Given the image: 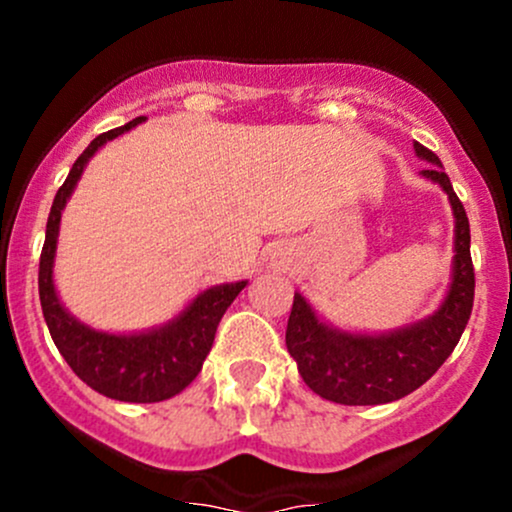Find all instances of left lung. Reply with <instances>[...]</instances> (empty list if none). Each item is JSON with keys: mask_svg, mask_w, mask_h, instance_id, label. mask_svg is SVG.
<instances>
[{"mask_svg": "<svg viewBox=\"0 0 512 512\" xmlns=\"http://www.w3.org/2000/svg\"><path fill=\"white\" fill-rule=\"evenodd\" d=\"M414 148L418 158L433 163V168L421 173L446 190L456 215L451 289L433 317L379 337L327 327L314 317L302 294H294L287 322V352L297 361L304 384L334 404L376 406L404 399L441 369L471 319L476 272L471 260L468 215L436 153L421 143H414Z\"/></svg>", "mask_w": 512, "mask_h": 512, "instance_id": "obj_1", "label": "left lung"}]
</instances>
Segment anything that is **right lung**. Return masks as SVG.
Returning <instances> with one entry per match:
<instances>
[{
  "mask_svg": "<svg viewBox=\"0 0 512 512\" xmlns=\"http://www.w3.org/2000/svg\"><path fill=\"white\" fill-rule=\"evenodd\" d=\"M141 121L143 116H138L126 126L96 136L89 148L76 158L64 185L56 190L54 205H51L49 220H46V240L41 247L39 299L56 349L84 384H89L91 389L108 399L128 401V404H156V401L180 394L200 374L205 356L213 349L215 332H218L225 309L245 289L247 282L205 289L180 317L153 332L106 334L76 322L61 307L54 289V277H51L61 210H64L74 185L79 183L84 165L103 143L121 136L123 131L138 126Z\"/></svg>",
  "mask_w": 512,
  "mask_h": 512,
  "instance_id": "obj_1",
  "label": "right lung"
}]
</instances>
